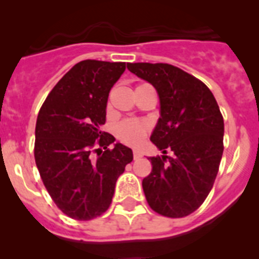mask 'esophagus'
Here are the masks:
<instances>
[{
    "instance_id": "obj_1",
    "label": "esophagus",
    "mask_w": 259,
    "mask_h": 259,
    "mask_svg": "<svg viewBox=\"0 0 259 259\" xmlns=\"http://www.w3.org/2000/svg\"><path fill=\"white\" fill-rule=\"evenodd\" d=\"M141 157H143L141 152H139V150H134V158H135V159H140Z\"/></svg>"
}]
</instances>
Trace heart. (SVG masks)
Here are the masks:
<instances>
[{
	"instance_id": "b5f03b06",
	"label": "heart",
	"mask_w": 259,
	"mask_h": 259,
	"mask_svg": "<svg viewBox=\"0 0 259 259\" xmlns=\"http://www.w3.org/2000/svg\"><path fill=\"white\" fill-rule=\"evenodd\" d=\"M149 134L148 123L137 119H125L115 127V136L120 143L130 146H139Z\"/></svg>"
}]
</instances>
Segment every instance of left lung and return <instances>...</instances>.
I'll return each mask as SVG.
<instances>
[{
  "label": "left lung",
  "instance_id": "left-lung-1",
  "mask_svg": "<svg viewBox=\"0 0 259 259\" xmlns=\"http://www.w3.org/2000/svg\"><path fill=\"white\" fill-rule=\"evenodd\" d=\"M127 68L149 81L161 102L150 140L164 155L149 158L152 172L143 180L146 201L163 217H187L206 200L221 164L224 122L217 100L206 84L168 63Z\"/></svg>",
  "mask_w": 259,
  "mask_h": 259
}]
</instances>
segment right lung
I'll list each match as a JSON object with an SVG mask.
<instances>
[{"instance_id": "1", "label": "right lung", "mask_w": 259, "mask_h": 259, "mask_svg": "<svg viewBox=\"0 0 259 259\" xmlns=\"http://www.w3.org/2000/svg\"><path fill=\"white\" fill-rule=\"evenodd\" d=\"M125 62L85 59L50 91L36 122L35 161L48 193L63 214L91 221L109 209L132 150L100 128L111 87Z\"/></svg>"}]
</instances>
